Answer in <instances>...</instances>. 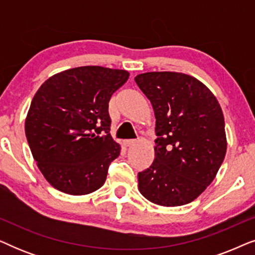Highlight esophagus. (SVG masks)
Wrapping results in <instances>:
<instances>
[{
	"mask_svg": "<svg viewBox=\"0 0 255 255\" xmlns=\"http://www.w3.org/2000/svg\"><path fill=\"white\" fill-rule=\"evenodd\" d=\"M134 144V140H132V139H128V140H124L123 141V145L125 146V147H128V146L133 145Z\"/></svg>",
	"mask_w": 255,
	"mask_h": 255,
	"instance_id": "1",
	"label": "esophagus"
}]
</instances>
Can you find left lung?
Returning a JSON list of instances; mask_svg holds the SVG:
<instances>
[{
  "instance_id": "8db88e82",
  "label": "left lung",
  "mask_w": 255,
  "mask_h": 255,
  "mask_svg": "<svg viewBox=\"0 0 255 255\" xmlns=\"http://www.w3.org/2000/svg\"><path fill=\"white\" fill-rule=\"evenodd\" d=\"M134 81L153 107L155 158L138 173L142 196L163 207L193 202L214 181L226 153L222 108L193 76L149 72Z\"/></svg>"
}]
</instances>
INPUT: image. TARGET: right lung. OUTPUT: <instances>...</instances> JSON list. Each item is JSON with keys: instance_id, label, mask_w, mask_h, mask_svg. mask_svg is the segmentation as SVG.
Here are the masks:
<instances>
[{"instance_id": "right-lung-1", "label": "right lung", "mask_w": 255, "mask_h": 255, "mask_svg": "<svg viewBox=\"0 0 255 255\" xmlns=\"http://www.w3.org/2000/svg\"><path fill=\"white\" fill-rule=\"evenodd\" d=\"M128 73L83 66L58 73L34 95L25 120L33 159L52 187L86 195L106 182L121 147L110 135L109 101Z\"/></svg>"}]
</instances>
